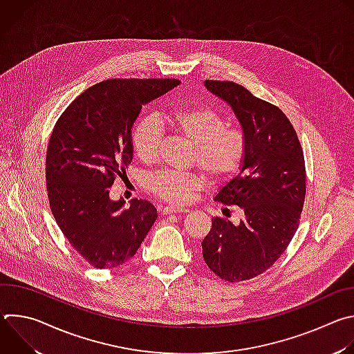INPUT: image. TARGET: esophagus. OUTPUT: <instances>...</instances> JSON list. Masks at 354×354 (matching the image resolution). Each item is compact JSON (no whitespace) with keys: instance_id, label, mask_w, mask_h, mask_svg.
I'll return each instance as SVG.
<instances>
[{"instance_id":"esophagus-1","label":"esophagus","mask_w":354,"mask_h":354,"mask_svg":"<svg viewBox=\"0 0 354 354\" xmlns=\"http://www.w3.org/2000/svg\"><path fill=\"white\" fill-rule=\"evenodd\" d=\"M189 210L186 207H175V206H167L162 209V214L168 216V214H172V213H187Z\"/></svg>"}]
</instances>
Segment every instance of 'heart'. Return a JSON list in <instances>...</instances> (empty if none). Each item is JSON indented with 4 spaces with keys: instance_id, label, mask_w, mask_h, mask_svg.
Returning <instances> with one entry per match:
<instances>
[{
    "instance_id": "1",
    "label": "heart",
    "mask_w": 354,
    "mask_h": 354,
    "mask_svg": "<svg viewBox=\"0 0 354 354\" xmlns=\"http://www.w3.org/2000/svg\"><path fill=\"white\" fill-rule=\"evenodd\" d=\"M161 123L185 136L196 145V161L212 180L234 176L242 167L248 138L238 126H225L224 118L209 106H187L172 111ZM162 138L161 126L154 120L140 122L131 134L134 154L144 162L157 158ZM200 186L197 176L165 169L149 179V189L156 196L182 205Z\"/></svg>"
}]
</instances>
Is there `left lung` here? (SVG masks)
Masks as SVG:
<instances>
[{
	"instance_id": "obj_1",
	"label": "left lung",
	"mask_w": 354,
	"mask_h": 354,
	"mask_svg": "<svg viewBox=\"0 0 354 354\" xmlns=\"http://www.w3.org/2000/svg\"><path fill=\"white\" fill-rule=\"evenodd\" d=\"M234 111L248 138L239 174L214 200L238 206L243 220L212 218L201 242L210 270L230 283L257 277L283 255L301 218L306 198V162L297 133L274 105L231 81H205Z\"/></svg>"
}]
</instances>
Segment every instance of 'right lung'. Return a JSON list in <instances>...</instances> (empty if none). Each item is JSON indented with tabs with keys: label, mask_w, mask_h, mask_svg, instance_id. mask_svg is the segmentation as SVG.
Masks as SVG:
<instances>
[{
	"label": "right lung",
	"mask_w": 354,
	"mask_h": 354,
	"mask_svg": "<svg viewBox=\"0 0 354 354\" xmlns=\"http://www.w3.org/2000/svg\"><path fill=\"white\" fill-rule=\"evenodd\" d=\"M178 80H108L84 91L57 120L46 154V185L57 225L96 269H113L136 255L157 220L142 198L113 201L109 187L133 160L131 129L144 105Z\"/></svg>",
	"instance_id": "right-lung-1"
}]
</instances>
